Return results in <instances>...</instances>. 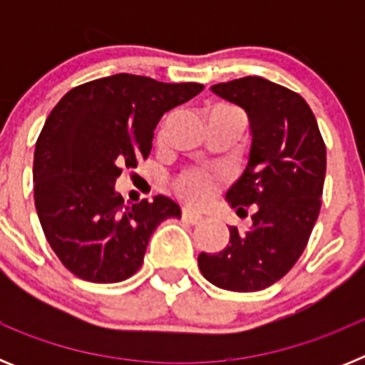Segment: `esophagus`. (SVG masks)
<instances>
[{"mask_svg":"<svg viewBox=\"0 0 365 365\" xmlns=\"http://www.w3.org/2000/svg\"><path fill=\"white\" fill-rule=\"evenodd\" d=\"M182 219H185L186 222H190V225H199V222H202V215L197 214V212L190 210V208H182Z\"/></svg>","mask_w":365,"mask_h":365,"instance_id":"obj_1","label":"esophagus"}]
</instances>
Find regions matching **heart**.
I'll return each instance as SVG.
<instances>
[{"instance_id":"heart-1","label":"heart","mask_w":365,"mask_h":365,"mask_svg":"<svg viewBox=\"0 0 365 365\" xmlns=\"http://www.w3.org/2000/svg\"><path fill=\"white\" fill-rule=\"evenodd\" d=\"M217 109H230V108H217ZM173 190L180 199L188 205L201 206L212 199V195L217 190V180L212 173L206 170H186L173 180Z\"/></svg>"}]
</instances>
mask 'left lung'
Wrapping results in <instances>:
<instances>
[{
    "label": "left lung",
    "instance_id": "left-lung-1",
    "mask_svg": "<svg viewBox=\"0 0 365 365\" xmlns=\"http://www.w3.org/2000/svg\"><path fill=\"white\" fill-rule=\"evenodd\" d=\"M212 91L247 111L252 144L243 175L227 192L232 208L254 205L252 227H230L217 254H199L202 276L219 289L263 291L303 254L320 214L325 143L298 93L261 76L215 83Z\"/></svg>",
    "mask_w": 365,
    "mask_h": 365
}]
</instances>
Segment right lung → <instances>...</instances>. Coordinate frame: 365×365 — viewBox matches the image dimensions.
I'll return each instance as SVG.
<instances>
[{
  "label": "right lung",
  "instance_id": "1",
  "mask_svg": "<svg viewBox=\"0 0 365 365\" xmlns=\"http://www.w3.org/2000/svg\"><path fill=\"white\" fill-rule=\"evenodd\" d=\"M202 87L120 73L73 87L54 106L34 150V205L51 248L74 276L124 282L143 265L155 228L180 217L164 195L125 206L115 180L148 159L164 113Z\"/></svg>",
  "mask_w": 365,
  "mask_h": 365
}]
</instances>
